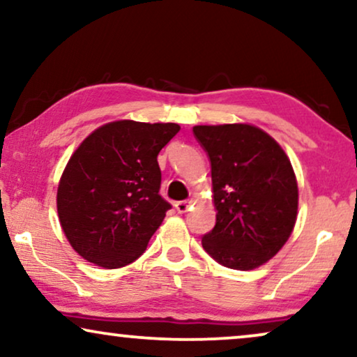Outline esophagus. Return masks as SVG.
<instances>
[{"label": "esophagus", "mask_w": 357, "mask_h": 357, "mask_svg": "<svg viewBox=\"0 0 357 357\" xmlns=\"http://www.w3.org/2000/svg\"><path fill=\"white\" fill-rule=\"evenodd\" d=\"M192 203H193V199H182V202L175 203L174 206H175V209H177L178 213H187L188 208L192 206Z\"/></svg>", "instance_id": "34e87169"}]
</instances>
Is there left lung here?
<instances>
[{
  "label": "left lung",
  "instance_id": "8db88e82",
  "mask_svg": "<svg viewBox=\"0 0 357 357\" xmlns=\"http://www.w3.org/2000/svg\"><path fill=\"white\" fill-rule=\"evenodd\" d=\"M193 135L211 162L218 211L203 248L219 265L253 270L275 257L294 229L299 192L291 160L252 125H199Z\"/></svg>",
  "mask_w": 357,
  "mask_h": 357
}]
</instances>
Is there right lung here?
<instances>
[{
	"instance_id": "add662e5",
	"label": "right lung",
	"mask_w": 357,
	"mask_h": 357,
	"mask_svg": "<svg viewBox=\"0 0 357 357\" xmlns=\"http://www.w3.org/2000/svg\"><path fill=\"white\" fill-rule=\"evenodd\" d=\"M178 130L177 123L112 121L75 151L56 208L63 232L84 260L114 270L143 255L172 208L159 195L158 154Z\"/></svg>"
}]
</instances>
